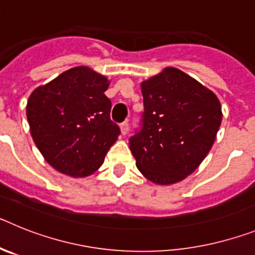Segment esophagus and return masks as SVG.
Here are the masks:
<instances>
[{"instance_id": "obj_1", "label": "esophagus", "mask_w": 255, "mask_h": 255, "mask_svg": "<svg viewBox=\"0 0 255 255\" xmlns=\"http://www.w3.org/2000/svg\"><path fill=\"white\" fill-rule=\"evenodd\" d=\"M120 130H121V134L123 135L128 134V130H129V124H128V121H125V123L121 124Z\"/></svg>"}]
</instances>
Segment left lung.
Returning <instances> with one entry per match:
<instances>
[{
  "instance_id": "8db88e82",
  "label": "left lung",
  "mask_w": 255,
  "mask_h": 255,
  "mask_svg": "<svg viewBox=\"0 0 255 255\" xmlns=\"http://www.w3.org/2000/svg\"><path fill=\"white\" fill-rule=\"evenodd\" d=\"M143 128L129 147L143 176L172 185L194 172L215 143L222 121L211 89L176 67L141 82Z\"/></svg>"
}]
</instances>
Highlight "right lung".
I'll return each instance as SVG.
<instances>
[{"instance_id":"right-lung-1","label":"right lung","mask_w":255,"mask_h":255,"mask_svg":"<svg viewBox=\"0 0 255 255\" xmlns=\"http://www.w3.org/2000/svg\"><path fill=\"white\" fill-rule=\"evenodd\" d=\"M110 80L88 66L69 69L31 92L26 117L48 164L70 177L91 176L120 135L111 121Z\"/></svg>"}]
</instances>
